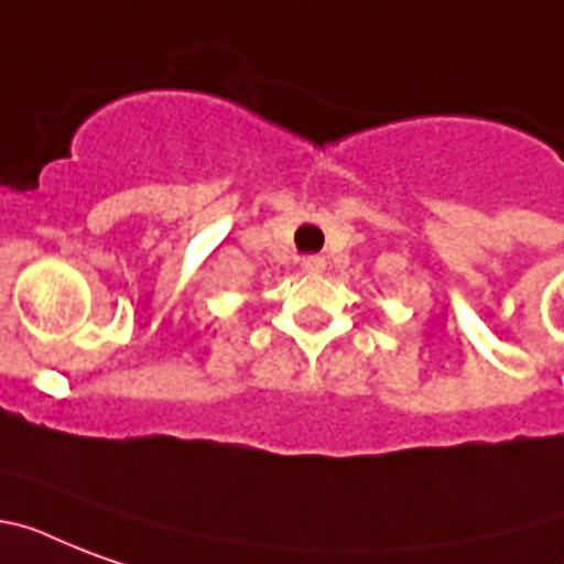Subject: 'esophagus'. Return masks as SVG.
<instances>
[{"label": "esophagus", "mask_w": 564, "mask_h": 564, "mask_svg": "<svg viewBox=\"0 0 564 564\" xmlns=\"http://www.w3.org/2000/svg\"><path fill=\"white\" fill-rule=\"evenodd\" d=\"M327 269V260L325 257H318V254H307V257H301V272H307V274H322Z\"/></svg>", "instance_id": "esophagus-1"}]
</instances>
